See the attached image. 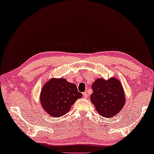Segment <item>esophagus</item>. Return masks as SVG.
Masks as SVG:
<instances>
[{
    "instance_id": "1",
    "label": "esophagus",
    "mask_w": 154,
    "mask_h": 154,
    "mask_svg": "<svg viewBox=\"0 0 154 154\" xmlns=\"http://www.w3.org/2000/svg\"><path fill=\"white\" fill-rule=\"evenodd\" d=\"M83 97H85V98H88V94L86 92H83Z\"/></svg>"
}]
</instances>
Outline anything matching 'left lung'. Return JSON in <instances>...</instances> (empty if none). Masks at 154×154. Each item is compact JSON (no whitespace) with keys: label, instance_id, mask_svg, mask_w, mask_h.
I'll use <instances>...</instances> for the list:
<instances>
[{"label":"left lung","instance_id":"1","mask_svg":"<svg viewBox=\"0 0 154 154\" xmlns=\"http://www.w3.org/2000/svg\"><path fill=\"white\" fill-rule=\"evenodd\" d=\"M90 100L99 114L105 118L117 115L125 103V92L118 79H97L92 83Z\"/></svg>","mask_w":154,"mask_h":154}]
</instances>
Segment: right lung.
<instances>
[{
    "label": "right lung",
    "mask_w": 154,
    "mask_h": 154,
    "mask_svg": "<svg viewBox=\"0 0 154 154\" xmlns=\"http://www.w3.org/2000/svg\"><path fill=\"white\" fill-rule=\"evenodd\" d=\"M82 96L75 84L63 78H52L42 88L40 102L46 113L58 118L68 113L71 106Z\"/></svg>",
    "instance_id": "right-lung-1"
}]
</instances>
